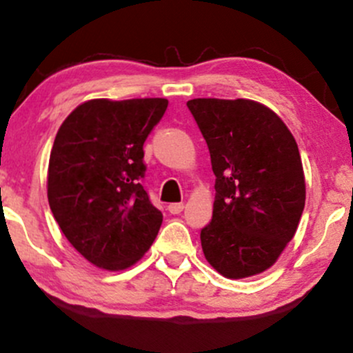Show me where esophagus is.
Here are the masks:
<instances>
[{"label": "esophagus", "instance_id": "obj_1", "mask_svg": "<svg viewBox=\"0 0 353 353\" xmlns=\"http://www.w3.org/2000/svg\"><path fill=\"white\" fill-rule=\"evenodd\" d=\"M181 210H183V203H181V202H176V203H170V205H168V212H170V214H173V215L180 214Z\"/></svg>", "mask_w": 353, "mask_h": 353}]
</instances>
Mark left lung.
<instances>
[{"label": "left lung", "mask_w": 353, "mask_h": 353, "mask_svg": "<svg viewBox=\"0 0 353 353\" xmlns=\"http://www.w3.org/2000/svg\"><path fill=\"white\" fill-rule=\"evenodd\" d=\"M187 105L215 175L212 221L200 230L205 259L230 279L259 274L293 239L305 208L296 141L259 102L192 99Z\"/></svg>", "instance_id": "1"}]
</instances>
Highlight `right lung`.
<instances>
[{
	"label": "right lung",
	"instance_id": "right-lung-1",
	"mask_svg": "<svg viewBox=\"0 0 353 353\" xmlns=\"http://www.w3.org/2000/svg\"><path fill=\"white\" fill-rule=\"evenodd\" d=\"M168 101L94 99L70 112L48 163V203L89 263L117 271L141 259L163 214L143 187L145 145Z\"/></svg>",
	"mask_w": 353,
	"mask_h": 353
}]
</instances>
